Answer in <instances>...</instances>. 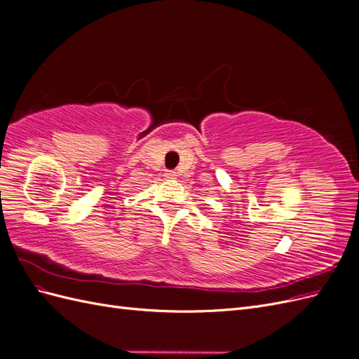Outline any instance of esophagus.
<instances>
[{
    "label": "esophagus",
    "mask_w": 359,
    "mask_h": 359,
    "mask_svg": "<svg viewBox=\"0 0 359 359\" xmlns=\"http://www.w3.org/2000/svg\"><path fill=\"white\" fill-rule=\"evenodd\" d=\"M178 175H177V172L175 170H166L165 172V178H168V180H175Z\"/></svg>",
    "instance_id": "34e87169"
}]
</instances>
